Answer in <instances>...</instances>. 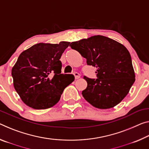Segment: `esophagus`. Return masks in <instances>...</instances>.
Masks as SVG:
<instances>
[{
    "label": "esophagus",
    "instance_id": "1",
    "mask_svg": "<svg viewBox=\"0 0 149 149\" xmlns=\"http://www.w3.org/2000/svg\"><path fill=\"white\" fill-rule=\"evenodd\" d=\"M74 76H75V78L76 79H79V77H80V76H81V75H80V74H79V73H77V72H75V73H74Z\"/></svg>",
    "mask_w": 149,
    "mask_h": 149
}]
</instances>
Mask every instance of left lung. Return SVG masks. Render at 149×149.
<instances>
[{
  "label": "left lung",
  "mask_w": 149,
  "mask_h": 149,
  "mask_svg": "<svg viewBox=\"0 0 149 149\" xmlns=\"http://www.w3.org/2000/svg\"><path fill=\"white\" fill-rule=\"evenodd\" d=\"M70 46L87 60V65L96 68L97 79H84L87 83L82 95L96 108L114 107L125 97L135 81L131 57L119 42L97 35L73 42Z\"/></svg>",
  "instance_id": "8db88e82"
}]
</instances>
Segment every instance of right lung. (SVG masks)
Masks as SVG:
<instances>
[{"mask_svg": "<svg viewBox=\"0 0 149 149\" xmlns=\"http://www.w3.org/2000/svg\"><path fill=\"white\" fill-rule=\"evenodd\" d=\"M70 43H38L20 54L12 68V76L15 90L28 107H53L65 87L74 81V75L61 74L60 59Z\"/></svg>", "mask_w": 149, "mask_h": 149, "instance_id": "right-lung-1", "label": "right lung"}]
</instances>
